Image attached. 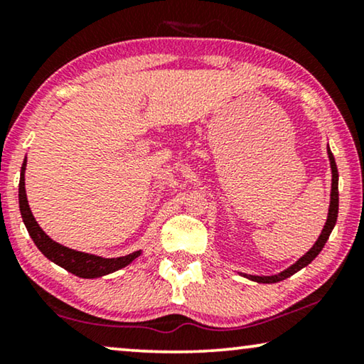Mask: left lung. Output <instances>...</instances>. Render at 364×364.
I'll list each match as a JSON object with an SVG mask.
<instances>
[{
  "instance_id": "left-lung-1",
  "label": "left lung",
  "mask_w": 364,
  "mask_h": 364,
  "mask_svg": "<svg viewBox=\"0 0 364 364\" xmlns=\"http://www.w3.org/2000/svg\"><path fill=\"white\" fill-rule=\"evenodd\" d=\"M328 157H330V166H331V198H330V208H328V218H326L325 227H323V230L320 233V237H318V240L315 242V245H313L310 250H308L305 255H303L296 263H293L291 267H288L287 270L277 273V275L257 277V275H247V273H240V275L247 277L248 280L257 282V283H277V282H282V280H285V278H288V277L295 275L296 272H300L303 267L308 265V263H311L318 257V253L323 250V247H325L326 240H328V238H330L331 230H333V228H335V223H336V218H338V168H336L335 157H333L330 147H328Z\"/></svg>"
}]
</instances>
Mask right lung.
<instances>
[{
  "mask_svg": "<svg viewBox=\"0 0 364 364\" xmlns=\"http://www.w3.org/2000/svg\"><path fill=\"white\" fill-rule=\"evenodd\" d=\"M24 171H26V159H24L21 167V177H19V210H21V217L24 225L28 228L29 237L36 243V247L41 250V253L49 260L56 263V265L63 267L64 270L71 272L73 275L81 278H97L109 275V273L121 270V268L127 267L129 263L141 255V250L129 253L126 257L117 258H102L97 255H91V253L76 252L73 248H68L61 245V243L54 242L49 238L43 228L38 225L34 220L31 208H29L28 198H26V188H24Z\"/></svg>",
  "mask_w": 364,
  "mask_h": 364,
  "instance_id": "right-lung-1",
  "label": "right lung"
}]
</instances>
